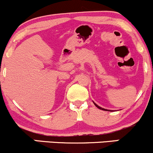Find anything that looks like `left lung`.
Returning <instances> with one entry per match:
<instances>
[{
    "mask_svg": "<svg viewBox=\"0 0 153 153\" xmlns=\"http://www.w3.org/2000/svg\"><path fill=\"white\" fill-rule=\"evenodd\" d=\"M93 102H94V101H93ZM94 105H95V106H96V107H97V108H99V109H101V110H103V111H113V110H108V109H106V108H101V106H98V105H97V104H96V103H95V102H94Z\"/></svg>",
    "mask_w": 153,
    "mask_h": 153,
    "instance_id": "8db88e82",
    "label": "left lung"
}]
</instances>
